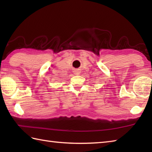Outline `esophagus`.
I'll list each match as a JSON object with an SVG mask.
<instances>
[{"instance_id":"obj_1","label":"esophagus","mask_w":152,"mask_h":152,"mask_svg":"<svg viewBox=\"0 0 152 152\" xmlns=\"http://www.w3.org/2000/svg\"><path fill=\"white\" fill-rule=\"evenodd\" d=\"M74 74H76V75H79L80 74V71L79 70H75L74 71Z\"/></svg>"}]
</instances>
